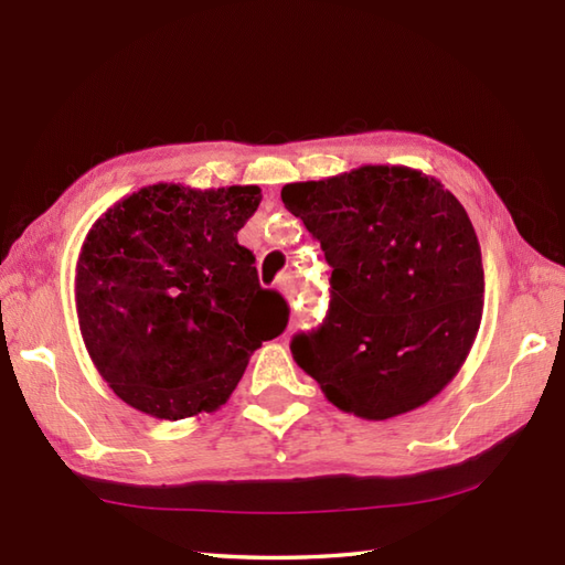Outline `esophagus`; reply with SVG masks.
I'll use <instances>...</instances> for the list:
<instances>
[{
  "mask_svg": "<svg viewBox=\"0 0 565 565\" xmlns=\"http://www.w3.org/2000/svg\"><path fill=\"white\" fill-rule=\"evenodd\" d=\"M276 289H279L284 294L286 301H296V281L291 274H284L279 281H276Z\"/></svg>",
  "mask_w": 565,
  "mask_h": 565,
  "instance_id": "esophagus-1",
  "label": "esophagus"
}]
</instances>
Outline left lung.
I'll use <instances>...</instances> for the list:
<instances>
[{
  "instance_id": "8db88e82",
  "label": "left lung",
  "mask_w": 565,
  "mask_h": 565,
  "mask_svg": "<svg viewBox=\"0 0 565 565\" xmlns=\"http://www.w3.org/2000/svg\"><path fill=\"white\" fill-rule=\"evenodd\" d=\"M332 267L330 310L291 352L344 413L388 419L447 386L483 316V259L468 213L435 177L364 164L281 189Z\"/></svg>"
}]
</instances>
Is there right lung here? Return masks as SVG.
Instances as JSON below:
<instances>
[{
    "mask_svg": "<svg viewBox=\"0 0 565 565\" xmlns=\"http://www.w3.org/2000/svg\"><path fill=\"white\" fill-rule=\"evenodd\" d=\"M259 186L152 184L118 201L84 239L75 298L82 340L136 411L184 419L223 405L289 306L262 289L237 231Z\"/></svg>",
    "mask_w": 565,
    "mask_h": 565,
    "instance_id": "obj_1",
    "label": "right lung"
}]
</instances>
